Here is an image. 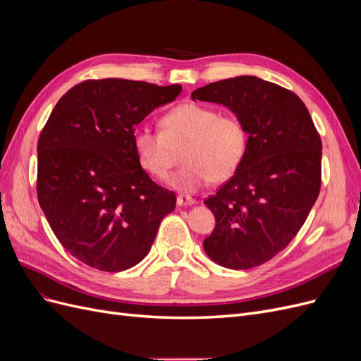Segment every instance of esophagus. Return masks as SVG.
<instances>
[{"mask_svg":"<svg viewBox=\"0 0 361 361\" xmlns=\"http://www.w3.org/2000/svg\"><path fill=\"white\" fill-rule=\"evenodd\" d=\"M195 200L192 197H190V195H178V206H190V204H194Z\"/></svg>","mask_w":361,"mask_h":361,"instance_id":"esophagus-1","label":"esophagus"}]
</instances>
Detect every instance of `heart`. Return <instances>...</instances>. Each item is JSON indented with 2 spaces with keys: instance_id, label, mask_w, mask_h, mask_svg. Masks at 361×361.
I'll return each mask as SVG.
<instances>
[{
  "instance_id": "1",
  "label": "heart",
  "mask_w": 361,
  "mask_h": 361,
  "mask_svg": "<svg viewBox=\"0 0 361 361\" xmlns=\"http://www.w3.org/2000/svg\"><path fill=\"white\" fill-rule=\"evenodd\" d=\"M162 130L138 128L134 149L146 171L166 179L182 150L185 166L173 174L174 188L192 192L214 179L221 182L241 167L248 150V129L236 114H221L200 104H180L161 120Z\"/></svg>"
}]
</instances>
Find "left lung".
I'll return each mask as SVG.
<instances>
[{
	"label": "left lung",
	"mask_w": 361,
	"mask_h": 361,
	"mask_svg": "<svg viewBox=\"0 0 361 361\" xmlns=\"http://www.w3.org/2000/svg\"><path fill=\"white\" fill-rule=\"evenodd\" d=\"M191 97L228 106L248 129L241 167L204 199L216 220L204 251L226 268L259 267L288 247L318 199L319 133L297 94L257 76L211 82Z\"/></svg>",
	"instance_id": "8db88e82"
}]
</instances>
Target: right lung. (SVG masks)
I'll use <instances>...</instances> for the list:
<instances>
[{"label":"right lung","mask_w":361,"mask_h":361,"mask_svg":"<svg viewBox=\"0 0 361 361\" xmlns=\"http://www.w3.org/2000/svg\"><path fill=\"white\" fill-rule=\"evenodd\" d=\"M182 87L87 80L64 93L37 143V199L60 244L105 272L133 268L154 244L176 194L141 167L135 126Z\"/></svg>","instance_id":"add662e5"}]
</instances>
